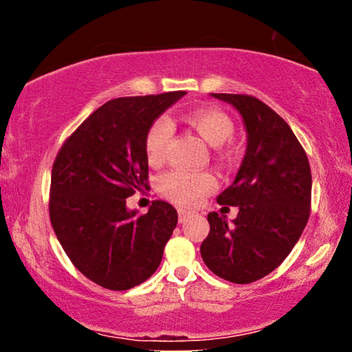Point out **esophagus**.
Returning <instances> with one entry per match:
<instances>
[{"label": "esophagus", "instance_id": "esophagus-1", "mask_svg": "<svg viewBox=\"0 0 352 352\" xmlns=\"http://www.w3.org/2000/svg\"><path fill=\"white\" fill-rule=\"evenodd\" d=\"M177 214H179V223H186V221L192 216L189 211H186V210H179L177 211Z\"/></svg>", "mask_w": 352, "mask_h": 352}]
</instances>
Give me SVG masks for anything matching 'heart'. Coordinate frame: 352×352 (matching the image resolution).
Segmentation results:
<instances>
[{
    "label": "heart",
    "mask_w": 352,
    "mask_h": 352,
    "mask_svg": "<svg viewBox=\"0 0 352 352\" xmlns=\"http://www.w3.org/2000/svg\"><path fill=\"white\" fill-rule=\"evenodd\" d=\"M187 126L199 134L211 147H219L234 134V123L223 110L200 107L182 117ZM171 139V126L166 118H158L148 126L144 138V153L151 165H162ZM214 179L208 173L170 171L160 179L162 194L182 206H194L213 189Z\"/></svg>",
    "instance_id": "1"
}]
</instances>
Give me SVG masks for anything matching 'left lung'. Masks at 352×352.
Instances as JSON below:
<instances>
[{"instance_id":"8db88e82","label":"left lung","mask_w":352,"mask_h":352,"mask_svg":"<svg viewBox=\"0 0 352 352\" xmlns=\"http://www.w3.org/2000/svg\"><path fill=\"white\" fill-rule=\"evenodd\" d=\"M232 105L247 131V151L219 205L239 206L232 223L208 214L200 247L208 269L224 280L252 283L280 266L309 219L312 177L306 152L285 120L256 98L214 94Z\"/></svg>"}]
</instances>
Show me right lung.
Here are the masks:
<instances>
[{
	"mask_svg": "<svg viewBox=\"0 0 352 352\" xmlns=\"http://www.w3.org/2000/svg\"><path fill=\"white\" fill-rule=\"evenodd\" d=\"M186 91L118 98L89 115L57 153L50 216L78 271L109 290H129L160 266L177 211L155 200L146 214L126 199L146 186L144 138Z\"/></svg>",
	"mask_w": 352,
	"mask_h": 352,
	"instance_id": "1",
	"label": "right lung"
}]
</instances>
